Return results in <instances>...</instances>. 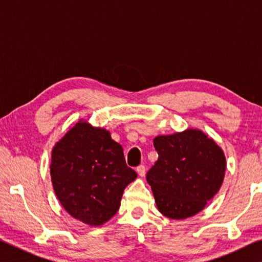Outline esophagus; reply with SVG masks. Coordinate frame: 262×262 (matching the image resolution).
I'll list each match as a JSON object with an SVG mask.
<instances>
[{"mask_svg": "<svg viewBox=\"0 0 262 262\" xmlns=\"http://www.w3.org/2000/svg\"><path fill=\"white\" fill-rule=\"evenodd\" d=\"M136 172H137V173H139L140 177H144V174H145V166L144 165L137 166L136 167Z\"/></svg>", "mask_w": 262, "mask_h": 262, "instance_id": "esophagus-1", "label": "esophagus"}]
</instances>
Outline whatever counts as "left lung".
I'll return each instance as SVG.
<instances>
[{"label":"left lung","mask_w":262,"mask_h":262,"mask_svg":"<svg viewBox=\"0 0 262 262\" xmlns=\"http://www.w3.org/2000/svg\"><path fill=\"white\" fill-rule=\"evenodd\" d=\"M158 159L147 173L161 214L172 220L196 215L223 183L225 156L200 129H186L154 139Z\"/></svg>","instance_id":"8db88e82"}]
</instances>
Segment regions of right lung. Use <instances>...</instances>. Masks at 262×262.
Returning a JSON list of instances; mask_svg holds the SVG:
<instances>
[{"mask_svg": "<svg viewBox=\"0 0 262 262\" xmlns=\"http://www.w3.org/2000/svg\"><path fill=\"white\" fill-rule=\"evenodd\" d=\"M50 170L62 207L91 227L117 214L123 189L137 177L110 132L83 120L54 145Z\"/></svg>", "mask_w": 262, "mask_h": 262, "instance_id": "1", "label": "right lung"}]
</instances>
